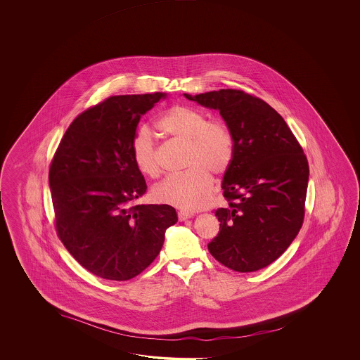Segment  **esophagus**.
Wrapping results in <instances>:
<instances>
[{"label":"esophagus","instance_id":"obj_1","mask_svg":"<svg viewBox=\"0 0 360 360\" xmlns=\"http://www.w3.org/2000/svg\"><path fill=\"white\" fill-rule=\"evenodd\" d=\"M177 217H179V221H185V220H188V219H191L193 214H189V212H186V211H179V212H177Z\"/></svg>","mask_w":360,"mask_h":360}]
</instances>
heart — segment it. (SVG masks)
<instances>
[{"instance_id": "b5f03b06", "label": "heart", "mask_w": 360, "mask_h": 360, "mask_svg": "<svg viewBox=\"0 0 360 360\" xmlns=\"http://www.w3.org/2000/svg\"><path fill=\"white\" fill-rule=\"evenodd\" d=\"M157 127L169 136L186 141V171L166 177L155 185L153 198L158 203L184 211H197L210 202L214 191L212 176L228 172L234 158V136L226 123L208 121L205 112L189 105L169 108L157 121ZM135 166L146 176L157 177L161 166L152 132L140 127L131 140Z\"/></svg>"}]
</instances>
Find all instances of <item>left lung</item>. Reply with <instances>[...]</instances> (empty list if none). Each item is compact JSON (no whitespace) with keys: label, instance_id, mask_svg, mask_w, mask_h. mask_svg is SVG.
Here are the masks:
<instances>
[{"label":"left lung","instance_id":"8db88e82","mask_svg":"<svg viewBox=\"0 0 360 360\" xmlns=\"http://www.w3.org/2000/svg\"><path fill=\"white\" fill-rule=\"evenodd\" d=\"M184 96L219 109L234 136V158L222 180L228 206L214 212L220 231L208 251L239 273L266 268L304 222L309 163L302 146L282 115L252 94L221 89Z\"/></svg>","mask_w":360,"mask_h":360}]
</instances>
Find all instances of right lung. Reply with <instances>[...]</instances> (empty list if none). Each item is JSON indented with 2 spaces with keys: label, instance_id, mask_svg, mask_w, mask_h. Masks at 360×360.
Returning <instances> with one entry per match:
<instances>
[{
  "label": "right lung",
  "instance_id": "add662e5",
  "mask_svg": "<svg viewBox=\"0 0 360 360\" xmlns=\"http://www.w3.org/2000/svg\"><path fill=\"white\" fill-rule=\"evenodd\" d=\"M166 94L115 95L77 115L49 169L55 229L94 276L129 281L158 256L176 224L169 205H132L146 191L132 160L140 117Z\"/></svg>",
  "mask_w": 360,
  "mask_h": 360
}]
</instances>
